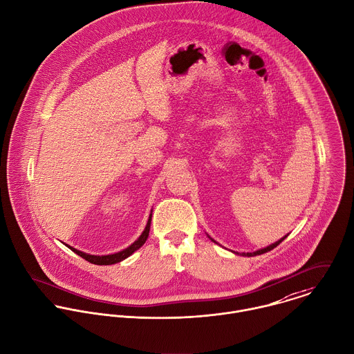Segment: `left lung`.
<instances>
[{"label": "left lung", "mask_w": 354, "mask_h": 354, "mask_svg": "<svg viewBox=\"0 0 354 354\" xmlns=\"http://www.w3.org/2000/svg\"><path fill=\"white\" fill-rule=\"evenodd\" d=\"M286 239V236L284 237H281L279 241H276V243H273V244H270V245H268V247H265V248H261V250H258V251H254V252H243V254H240V255H247V257H254V255H259V254H263V252H268V251H270V250H273L274 247H277L283 240ZM236 254H239V252H236Z\"/></svg>", "instance_id": "left-lung-1"}]
</instances>
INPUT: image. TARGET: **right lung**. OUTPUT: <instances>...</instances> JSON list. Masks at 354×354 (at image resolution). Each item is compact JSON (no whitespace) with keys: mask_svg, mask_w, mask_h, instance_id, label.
<instances>
[{"mask_svg":"<svg viewBox=\"0 0 354 354\" xmlns=\"http://www.w3.org/2000/svg\"><path fill=\"white\" fill-rule=\"evenodd\" d=\"M149 227H151V216H149V220H148V223H147V227H145V230H144V232L141 234V236L131 244V245H129L127 248H124L123 251H120V252H117V254H111V255H91V254H85V252H82V251H80V250H75V248H73V247H70L75 254H78L80 257H82L84 259H86L88 262H91V263H95V265H113V263H117V262H120L122 259H124V258H127L129 255H131L136 250H138L144 243H145V240H147V237H148V234H149Z\"/></svg>","mask_w":354,"mask_h":354,"instance_id":"right-lung-1","label":"right lung"}]
</instances>
